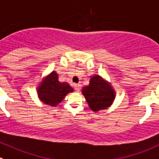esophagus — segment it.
I'll use <instances>...</instances> for the list:
<instances>
[{
    "label": "esophagus",
    "mask_w": 159,
    "mask_h": 159,
    "mask_svg": "<svg viewBox=\"0 0 159 159\" xmlns=\"http://www.w3.org/2000/svg\"><path fill=\"white\" fill-rule=\"evenodd\" d=\"M74 89L76 91H80L81 89V85L80 84H74Z\"/></svg>",
    "instance_id": "1"
}]
</instances>
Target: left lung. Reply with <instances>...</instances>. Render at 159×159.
<instances>
[{"instance_id":"8db88e82","label":"left lung","mask_w":159,"mask_h":159,"mask_svg":"<svg viewBox=\"0 0 159 159\" xmlns=\"http://www.w3.org/2000/svg\"><path fill=\"white\" fill-rule=\"evenodd\" d=\"M89 106L97 111L109 107L115 98V92L108 82L98 75L91 78L89 85L82 89Z\"/></svg>"}]
</instances>
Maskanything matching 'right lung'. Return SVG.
<instances>
[{
    "label": "right lung",
    "mask_w": 159,
    "mask_h": 159,
    "mask_svg": "<svg viewBox=\"0 0 159 159\" xmlns=\"http://www.w3.org/2000/svg\"><path fill=\"white\" fill-rule=\"evenodd\" d=\"M73 91L74 89L68 83L59 82L58 74L53 71L40 84L38 88V95L44 104L55 107L63 100L67 93Z\"/></svg>",
    "instance_id": "add662e5"
}]
</instances>
